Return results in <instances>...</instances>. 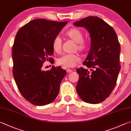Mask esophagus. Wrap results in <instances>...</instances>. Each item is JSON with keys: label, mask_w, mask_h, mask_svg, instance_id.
<instances>
[{"label": "esophagus", "mask_w": 131, "mask_h": 131, "mask_svg": "<svg viewBox=\"0 0 131 131\" xmlns=\"http://www.w3.org/2000/svg\"><path fill=\"white\" fill-rule=\"evenodd\" d=\"M66 71H67V72L68 73H70V72H71L72 71H73L72 70H71V69H67Z\"/></svg>", "instance_id": "1"}]
</instances>
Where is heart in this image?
<instances>
[{"label":"heart","instance_id":"b5f03b06","mask_svg":"<svg viewBox=\"0 0 131 131\" xmlns=\"http://www.w3.org/2000/svg\"><path fill=\"white\" fill-rule=\"evenodd\" d=\"M66 36L68 38L76 42L75 50L83 52L88 47V43L83 39L82 31L77 28H72L66 32ZM52 48L54 52L60 53L62 49V40L59 36H56L52 41ZM81 61V57L78 54H66L59 57L57 63L64 68H72Z\"/></svg>","mask_w":131,"mask_h":131}]
</instances>
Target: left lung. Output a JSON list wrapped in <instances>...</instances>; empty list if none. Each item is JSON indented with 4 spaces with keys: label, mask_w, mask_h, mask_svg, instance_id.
Returning a JSON list of instances; mask_svg holds the SVG:
<instances>
[{
    "label": "left lung",
    "mask_w": 131,
    "mask_h": 131,
    "mask_svg": "<svg viewBox=\"0 0 131 131\" xmlns=\"http://www.w3.org/2000/svg\"><path fill=\"white\" fill-rule=\"evenodd\" d=\"M84 27L91 37L88 56L83 63L86 68H78L79 75L77 92L82 101L98 104L111 95L116 86L121 66L120 45L114 30L97 17H89L74 23Z\"/></svg>",
    "instance_id": "left-lung-1"
}]
</instances>
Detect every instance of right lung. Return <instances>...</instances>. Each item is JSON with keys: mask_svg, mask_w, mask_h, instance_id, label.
Returning <instances> with one entry per match:
<instances>
[{"mask_svg": "<svg viewBox=\"0 0 131 131\" xmlns=\"http://www.w3.org/2000/svg\"><path fill=\"white\" fill-rule=\"evenodd\" d=\"M66 22L45 19L32 20L23 26L16 35L12 49L13 74L20 94L37 106L52 102L58 95L60 85L66 75L61 66L41 70L45 61L54 63L52 41Z\"/></svg>", "mask_w": 131, "mask_h": 131, "instance_id": "obj_1", "label": "right lung"}]
</instances>
